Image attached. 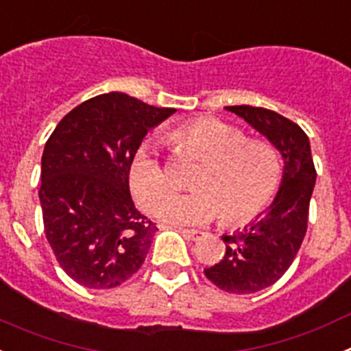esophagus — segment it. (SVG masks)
Wrapping results in <instances>:
<instances>
[{
    "label": "esophagus",
    "mask_w": 351,
    "mask_h": 351,
    "mask_svg": "<svg viewBox=\"0 0 351 351\" xmlns=\"http://www.w3.org/2000/svg\"><path fill=\"white\" fill-rule=\"evenodd\" d=\"M182 234H184L186 237L190 239V241H198V239H200V237H204V232H200V230H188V228H186V230H182Z\"/></svg>",
    "instance_id": "esophagus-1"
}]
</instances>
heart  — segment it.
<instances>
[{
  "label": "heart",
  "instance_id": "b5f03b06",
  "mask_svg": "<svg viewBox=\"0 0 351 351\" xmlns=\"http://www.w3.org/2000/svg\"><path fill=\"white\" fill-rule=\"evenodd\" d=\"M172 142L204 160L193 193H163L170 188L167 167L142 145L130 163V186L138 202L173 225L200 226L225 213L230 223H244L271 204L281 182L276 149L262 141H246L235 126L214 117H200L178 126Z\"/></svg>",
  "mask_w": 351,
  "mask_h": 351
}]
</instances>
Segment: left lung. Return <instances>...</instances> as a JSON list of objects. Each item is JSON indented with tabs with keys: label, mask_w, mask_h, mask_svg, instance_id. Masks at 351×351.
I'll return each mask as SVG.
<instances>
[{
	"label": "left lung",
	"mask_w": 351,
	"mask_h": 351,
	"mask_svg": "<svg viewBox=\"0 0 351 351\" xmlns=\"http://www.w3.org/2000/svg\"><path fill=\"white\" fill-rule=\"evenodd\" d=\"M228 112L243 117L267 138L283 158L280 190L269 209L234 235H223L226 251L207 280L230 293H255L288 271L308 230L309 200L316 181L311 145L299 125L262 107L234 105Z\"/></svg>",
	"instance_id": "1"
}]
</instances>
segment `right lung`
I'll return each mask as SVG.
<instances>
[{
  "mask_svg": "<svg viewBox=\"0 0 351 351\" xmlns=\"http://www.w3.org/2000/svg\"><path fill=\"white\" fill-rule=\"evenodd\" d=\"M176 112L108 93L66 114L42 154L45 235L82 287L114 288L144 263L156 226L130 195V163L149 130Z\"/></svg>",
  "mask_w": 351,
  "mask_h": 351,
  "instance_id": "obj_1",
  "label": "right lung"
}]
</instances>
